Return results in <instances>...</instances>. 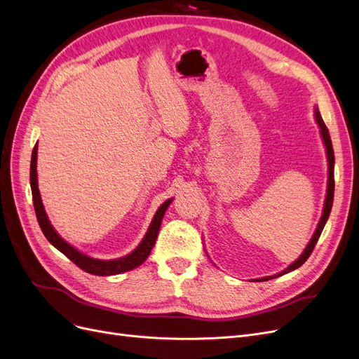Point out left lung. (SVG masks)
Masks as SVG:
<instances>
[{"label": "left lung", "mask_w": 359, "mask_h": 359, "mask_svg": "<svg viewBox=\"0 0 359 359\" xmlns=\"http://www.w3.org/2000/svg\"><path fill=\"white\" fill-rule=\"evenodd\" d=\"M315 119H317V123L320 126V133H321V137H323V141H324V146H325V151H327V159H328V187H327V196H325V203H324V209H323V217L318 222V226L317 229H315V233L311 238V241L308 243V246L305 248L304 253L300 255L297 259L290 265L285 268L284 271H281L280 274L277 276H272V277H265V278H261L257 281H266V280H271V278H277L283 274H287V272L299 268L300 265H304L305 261L308 259V257L311 256L315 245H317V241L323 233V228L330 217V212H332V206H333V197H334V151H333V146H332V140H330V134H328V130L327 126L321 118V114L318 111V109H315Z\"/></svg>", "instance_id": "obj_1"}]
</instances>
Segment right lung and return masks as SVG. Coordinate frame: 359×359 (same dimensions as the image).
Masks as SVG:
<instances>
[{
	"mask_svg": "<svg viewBox=\"0 0 359 359\" xmlns=\"http://www.w3.org/2000/svg\"><path fill=\"white\" fill-rule=\"evenodd\" d=\"M36 144L32 150V157H31V190H32V198H34V208H35V213H36V219L38 224L42 229V233L47 237V240L51 243V245L59 249L65 256H67L69 259L74 262L76 266H79L81 269H83L88 274H94V276H114V274H121V272H126L131 271L134 268H137L138 265H141L147 259V256L150 255L157 234H159V228L162 224V218L168 209V206L170 205L172 198L166 200V202L157 209L154 218L149 226V231L146 233L144 238L138 245V248L131 252L130 255H126L123 257H119V259H113V261H100V259H94V257H90L87 255L81 253L79 250H76L75 248H72L69 243H66L59 234L54 231V228L51 226L47 213L44 210V206H42L41 202V196H39V190H38V181H36Z\"/></svg>",
	"mask_w": 359,
	"mask_h": 359,
	"instance_id": "add662e5",
	"label": "right lung"
}]
</instances>
